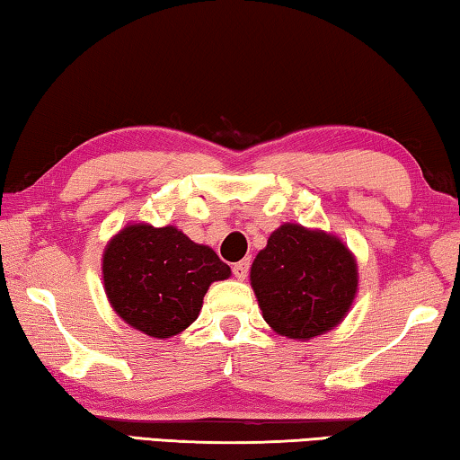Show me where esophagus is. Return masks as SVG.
Listing matches in <instances>:
<instances>
[{
    "mask_svg": "<svg viewBox=\"0 0 460 460\" xmlns=\"http://www.w3.org/2000/svg\"><path fill=\"white\" fill-rule=\"evenodd\" d=\"M247 272H250V260H242L233 266V274H235V279H239V280H243Z\"/></svg>",
    "mask_w": 460,
    "mask_h": 460,
    "instance_id": "obj_1",
    "label": "esophagus"
}]
</instances>
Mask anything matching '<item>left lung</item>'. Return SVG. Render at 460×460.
<instances>
[{
	"instance_id": "left-lung-1",
	"label": "left lung",
	"mask_w": 460,
	"mask_h": 460,
	"mask_svg": "<svg viewBox=\"0 0 460 460\" xmlns=\"http://www.w3.org/2000/svg\"><path fill=\"white\" fill-rule=\"evenodd\" d=\"M250 276L266 323L293 340L338 325L358 287L356 261L338 237L293 223L270 235Z\"/></svg>"
}]
</instances>
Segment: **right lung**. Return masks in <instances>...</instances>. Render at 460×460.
<instances>
[{
    "instance_id": "add662e5",
    "label": "right lung",
    "mask_w": 460,
    "mask_h": 460,
    "mask_svg": "<svg viewBox=\"0 0 460 460\" xmlns=\"http://www.w3.org/2000/svg\"><path fill=\"white\" fill-rule=\"evenodd\" d=\"M104 288L114 311L151 338H172L199 317L210 282L231 268L176 227L128 225L104 252Z\"/></svg>"
}]
</instances>
